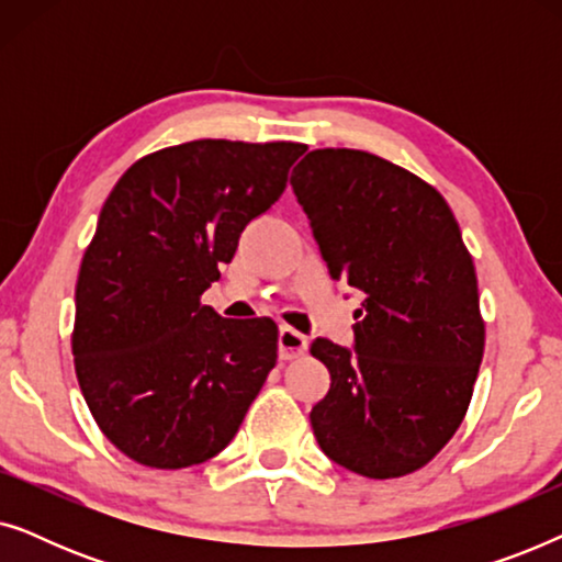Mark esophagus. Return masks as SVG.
I'll use <instances>...</instances> for the list:
<instances>
[{"mask_svg": "<svg viewBox=\"0 0 562 562\" xmlns=\"http://www.w3.org/2000/svg\"><path fill=\"white\" fill-rule=\"evenodd\" d=\"M306 345H310V340H306V335L299 333V329L283 325L279 329V356L281 360H291V358H299L304 356Z\"/></svg>", "mask_w": 562, "mask_h": 562, "instance_id": "esophagus-1", "label": "esophagus"}]
</instances>
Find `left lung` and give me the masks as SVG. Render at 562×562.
Returning <instances> with one entry per match:
<instances>
[{
	"mask_svg": "<svg viewBox=\"0 0 562 562\" xmlns=\"http://www.w3.org/2000/svg\"><path fill=\"white\" fill-rule=\"evenodd\" d=\"M291 187L333 279L363 291L356 350L317 337L322 452L366 479L427 465L463 422L486 342L473 258L440 191L366 150L322 148Z\"/></svg>",
	"mask_w": 562,
	"mask_h": 562,
	"instance_id": "8db88e82",
	"label": "left lung"
}]
</instances>
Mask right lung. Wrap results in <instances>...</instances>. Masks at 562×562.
<instances>
[{"label": "right lung", "mask_w": 562, "mask_h": 562, "mask_svg": "<svg viewBox=\"0 0 562 562\" xmlns=\"http://www.w3.org/2000/svg\"><path fill=\"white\" fill-rule=\"evenodd\" d=\"M302 143L191 140L143 156L99 212L76 281V379L120 452L199 465L240 429L279 352L273 319H225L202 294L286 189Z\"/></svg>", "instance_id": "add662e5"}]
</instances>
